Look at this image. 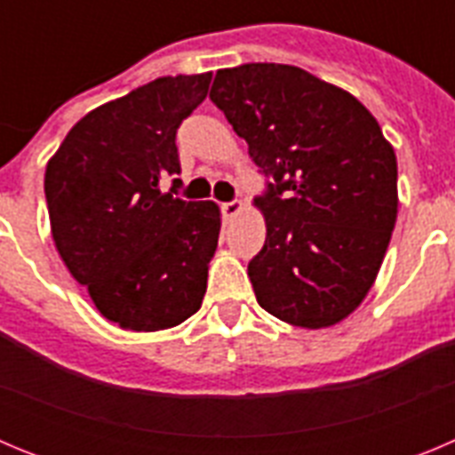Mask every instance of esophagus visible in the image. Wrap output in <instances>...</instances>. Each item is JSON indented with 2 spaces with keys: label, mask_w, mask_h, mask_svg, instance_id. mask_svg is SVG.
<instances>
[{
  "label": "esophagus",
  "mask_w": 455,
  "mask_h": 455,
  "mask_svg": "<svg viewBox=\"0 0 455 455\" xmlns=\"http://www.w3.org/2000/svg\"><path fill=\"white\" fill-rule=\"evenodd\" d=\"M220 212H223V219L230 220L235 216H239L243 212V203L241 200H232V203H223L220 204Z\"/></svg>",
  "instance_id": "34e87169"
}]
</instances>
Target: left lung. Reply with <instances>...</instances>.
I'll use <instances>...</instances> for the list:
<instances>
[{
  "label": "left lung",
  "mask_w": 455,
  "mask_h": 455,
  "mask_svg": "<svg viewBox=\"0 0 455 455\" xmlns=\"http://www.w3.org/2000/svg\"><path fill=\"white\" fill-rule=\"evenodd\" d=\"M209 98L273 178L255 200L257 303L307 331L339 323L367 299L396 225L392 143L360 100L296 66L225 68Z\"/></svg>",
  "instance_id": "1"
}]
</instances>
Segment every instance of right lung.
Instances as JSON below:
<instances>
[{"label":"right lung","instance_id":"obj_1","mask_svg":"<svg viewBox=\"0 0 455 455\" xmlns=\"http://www.w3.org/2000/svg\"><path fill=\"white\" fill-rule=\"evenodd\" d=\"M209 82L212 72L159 77L92 108L47 162L56 251L123 331H168L203 305L220 209L172 198L159 184L180 172L175 132Z\"/></svg>","mask_w":455,"mask_h":455}]
</instances>
